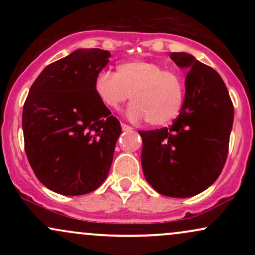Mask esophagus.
Returning a JSON list of instances; mask_svg holds the SVG:
<instances>
[{
	"label": "esophagus",
	"instance_id": "obj_1",
	"mask_svg": "<svg viewBox=\"0 0 255 255\" xmlns=\"http://www.w3.org/2000/svg\"><path fill=\"white\" fill-rule=\"evenodd\" d=\"M121 127H122V129H124L125 131H128V130H131V129H133V128H131L130 126H128V125H126V124H122V125H121Z\"/></svg>",
	"mask_w": 255,
	"mask_h": 255
}]
</instances>
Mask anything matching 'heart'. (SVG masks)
Segmentation results:
<instances>
[{
  "instance_id": "heart-1",
  "label": "heart",
  "mask_w": 255,
  "mask_h": 255,
  "mask_svg": "<svg viewBox=\"0 0 255 255\" xmlns=\"http://www.w3.org/2000/svg\"><path fill=\"white\" fill-rule=\"evenodd\" d=\"M93 91L109 110H119L129 98L127 116L133 121L146 119L151 126L174 121L182 109L186 84L176 69H165L153 61L131 60L116 66V72L101 71L93 80Z\"/></svg>"
}]
</instances>
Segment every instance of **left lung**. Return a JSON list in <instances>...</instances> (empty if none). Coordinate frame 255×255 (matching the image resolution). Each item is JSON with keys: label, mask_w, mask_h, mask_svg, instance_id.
I'll list each match as a JSON object with an SVG mask.
<instances>
[{"label": "left lung", "mask_w": 255, "mask_h": 255, "mask_svg": "<svg viewBox=\"0 0 255 255\" xmlns=\"http://www.w3.org/2000/svg\"><path fill=\"white\" fill-rule=\"evenodd\" d=\"M188 68L186 96L170 127L139 130L146 181L160 194L188 198L209 188L223 170L229 151L234 105L221 75L186 52H171Z\"/></svg>", "instance_id": "8db88e82"}]
</instances>
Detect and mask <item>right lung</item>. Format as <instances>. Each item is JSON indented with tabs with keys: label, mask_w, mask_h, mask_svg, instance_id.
<instances>
[{
	"label": "right lung",
	"mask_w": 255,
	"mask_h": 255,
	"mask_svg": "<svg viewBox=\"0 0 255 255\" xmlns=\"http://www.w3.org/2000/svg\"><path fill=\"white\" fill-rule=\"evenodd\" d=\"M109 57L78 49L46 66L25 101L26 156L38 180L58 194H87L109 174L122 128L93 91Z\"/></svg>",
	"instance_id": "obj_1"
}]
</instances>
